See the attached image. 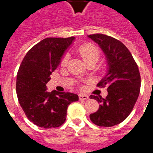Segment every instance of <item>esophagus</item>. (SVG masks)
I'll use <instances>...</instances> for the list:
<instances>
[{
  "label": "esophagus",
  "mask_w": 153,
  "mask_h": 153,
  "mask_svg": "<svg viewBox=\"0 0 153 153\" xmlns=\"http://www.w3.org/2000/svg\"><path fill=\"white\" fill-rule=\"evenodd\" d=\"M79 97L80 101H84V100H87L88 98V96L86 95V94H83V93H81L79 95Z\"/></svg>",
  "instance_id": "1"
}]
</instances>
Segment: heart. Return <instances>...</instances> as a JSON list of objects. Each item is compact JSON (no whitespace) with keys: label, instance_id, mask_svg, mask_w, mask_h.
Listing matches in <instances>:
<instances>
[{"label":"heart","instance_id":"b5f03b06","mask_svg":"<svg viewBox=\"0 0 153 153\" xmlns=\"http://www.w3.org/2000/svg\"><path fill=\"white\" fill-rule=\"evenodd\" d=\"M78 52L82 57L84 62H88L89 60H97L99 57V50L93 44H84L79 47ZM68 61V56H65L61 60V65H65Z\"/></svg>","mask_w":153,"mask_h":153}]
</instances>
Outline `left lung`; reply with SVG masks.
<instances>
[{
  "label": "left lung",
  "mask_w": 153,
  "mask_h": 153,
  "mask_svg": "<svg viewBox=\"0 0 153 153\" xmlns=\"http://www.w3.org/2000/svg\"><path fill=\"white\" fill-rule=\"evenodd\" d=\"M105 55L106 71L97 87H106V98L91 95L99 103L97 111L89 115L93 124L111 127L127 118L138 99L141 78L130 51L121 42L104 34L88 35Z\"/></svg>",
  "instance_id": "1"
}]
</instances>
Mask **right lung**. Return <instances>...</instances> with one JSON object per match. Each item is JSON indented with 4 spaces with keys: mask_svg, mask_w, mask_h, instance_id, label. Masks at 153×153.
Listing matches in <instances>:
<instances>
[{
    "mask_svg": "<svg viewBox=\"0 0 153 153\" xmlns=\"http://www.w3.org/2000/svg\"><path fill=\"white\" fill-rule=\"evenodd\" d=\"M74 39L45 38L28 51L19 66L16 79L19 102L28 120L39 127L63 125L69 105L79 100L74 93L47 92L46 85Z\"/></svg>",
    "mask_w": 153,
    "mask_h": 153,
    "instance_id": "add662e5",
    "label": "right lung"
}]
</instances>
